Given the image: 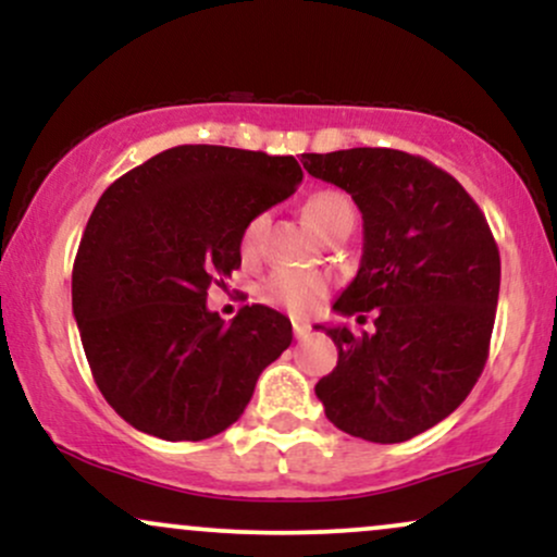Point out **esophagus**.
Segmentation results:
<instances>
[{"instance_id":"34e87169","label":"esophagus","mask_w":557,"mask_h":557,"mask_svg":"<svg viewBox=\"0 0 557 557\" xmlns=\"http://www.w3.org/2000/svg\"><path fill=\"white\" fill-rule=\"evenodd\" d=\"M311 332V327L306 322H293V335H296V341H300V337H306Z\"/></svg>"}]
</instances>
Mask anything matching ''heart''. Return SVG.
<instances>
[{"mask_svg": "<svg viewBox=\"0 0 557 557\" xmlns=\"http://www.w3.org/2000/svg\"><path fill=\"white\" fill-rule=\"evenodd\" d=\"M306 220L317 230L322 238L335 233L337 227L354 225L356 209L354 201L341 190H317L309 196L304 207ZM267 230V214H257L246 222L240 233V253L246 259H253L259 253L261 238ZM259 296L264 304L283 309L287 314L306 317L319 309L324 296H327V280L319 277L314 272H298V270H280L270 274L259 287Z\"/></svg>", "mask_w": 557, "mask_h": 557, "instance_id": "b5f03b06", "label": "heart"}]
</instances>
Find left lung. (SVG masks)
Wrapping results in <instances>:
<instances>
[{
    "label": "left lung",
    "instance_id": "obj_1",
    "mask_svg": "<svg viewBox=\"0 0 557 557\" xmlns=\"http://www.w3.org/2000/svg\"><path fill=\"white\" fill-rule=\"evenodd\" d=\"M309 175L359 207L363 253L332 309L374 311V332L317 324L337 345V367L317 398L337 430L369 443H406L450 417L487 361L500 253L463 185L398 149L300 157Z\"/></svg>",
    "mask_w": 557,
    "mask_h": 557
}]
</instances>
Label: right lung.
Wrapping results in <instances>:
<instances>
[{
  "instance_id": "add662e5",
  "label": "right lung",
  "mask_w": 557,
  "mask_h": 557,
  "mask_svg": "<svg viewBox=\"0 0 557 557\" xmlns=\"http://www.w3.org/2000/svg\"><path fill=\"white\" fill-rule=\"evenodd\" d=\"M293 157L175 146L117 177L94 207L73 267V314L96 385L138 432H225L293 341L290 319L243 306L225 324L207 290L240 267L251 216L296 194Z\"/></svg>"
}]
</instances>
